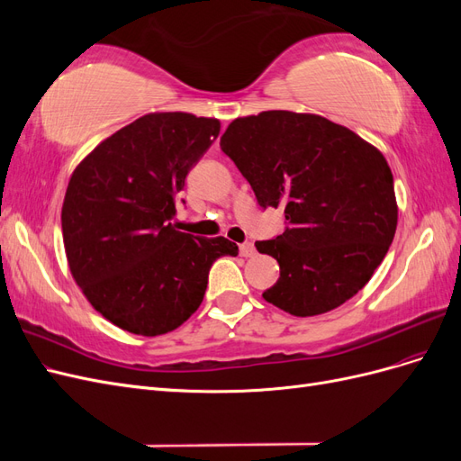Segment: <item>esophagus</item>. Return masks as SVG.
<instances>
[{
    "label": "esophagus",
    "instance_id": "esophagus-1",
    "mask_svg": "<svg viewBox=\"0 0 461 461\" xmlns=\"http://www.w3.org/2000/svg\"><path fill=\"white\" fill-rule=\"evenodd\" d=\"M240 256L242 258H254L256 256V246L252 242L240 244Z\"/></svg>",
    "mask_w": 461,
    "mask_h": 461
}]
</instances>
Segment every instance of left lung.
Here are the masks:
<instances>
[{
	"mask_svg": "<svg viewBox=\"0 0 461 461\" xmlns=\"http://www.w3.org/2000/svg\"><path fill=\"white\" fill-rule=\"evenodd\" d=\"M221 149L259 207H281L286 227L259 240L281 276L263 298L296 317L339 308L364 288L393 244L398 207L383 153L319 115L263 111L234 119Z\"/></svg>",
	"mask_w": 461,
	"mask_h": 461,
	"instance_id": "1",
	"label": "left lung"
}]
</instances>
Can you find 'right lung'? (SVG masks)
<instances>
[{
	"mask_svg": "<svg viewBox=\"0 0 461 461\" xmlns=\"http://www.w3.org/2000/svg\"><path fill=\"white\" fill-rule=\"evenodd\" d=\"M219 131L217 119L144 115L104 140L68 180V267L94 310L122 330H175L200 308L213 261L239 256L222 236L200 239L171 222L186 175Z\"/></svg>",
	"mask_w": 461,
	"mask_h": 461,
	"instance_id": "obj_1",
	"label": "right lung"
}]
</instances>
